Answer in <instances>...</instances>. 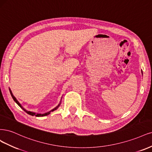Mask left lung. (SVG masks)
Masks as SVG:
<instances>
[{
  "instance_id": "obj_1",
  "label": "left lung",
  "mask_w": 152,
  "mask_h": 152,
  "mask_svg": "<svg viewBox=\"0 0 152 152\" xmlns=\"http://www.w3.org/2000/svg\"><path fill=\"white\" fill-rule=\"evenodd\" d=\"M141 74H142V75H143V72H142V71H141Z\"/></svg>"
}]
</instances>
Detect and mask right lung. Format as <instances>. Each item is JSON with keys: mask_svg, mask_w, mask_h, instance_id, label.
<instances>
[{"mask_svg": "<svg viewBox=\"0 0 152 152\" xmlns=\"http://www.w3.org/2000/svg\"><path fill=\"white\" fill-rule=\"evenodd\" d=\"M9 91H10V94H11V96H12V99H13V100H14V102H15L16 104L21 107V108L24 111V112H26L27 114H28L29 115H35V116H37V117H43V116H46V115H49L50 114V112H53V111H54V110H57V109H58V107L60 106V105H61V101H60V102H59V104H58V105L57 106V107H56L54 109H53L52 110H50L49 112H46V113H44V114H39V113H35V112H31V111H28V110H26L24 108V107L21 105V104L20 103H19L18 101V100L16 99V98L14 96V95H13V94H12V91H11V89L9 88ZM61 99H62V98H61Z\"/></svg>", "mask_w": 152, "mask_h": 152, "instance_id": "right-lung-1", "label": "right lung"}]
</instances>
